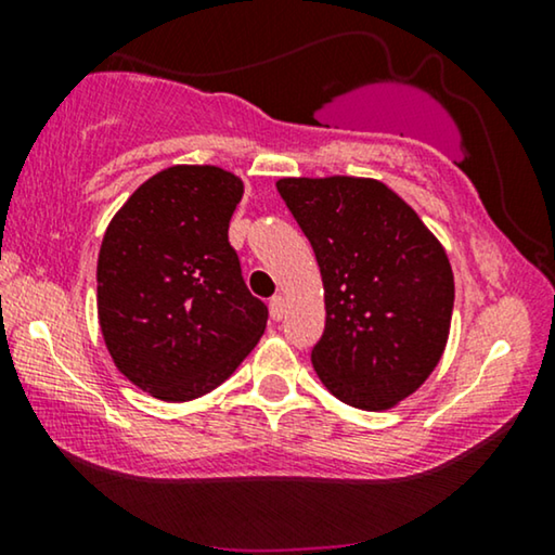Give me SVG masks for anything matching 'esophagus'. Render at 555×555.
<instances>
[{
  "label": "esophagus",
  "mask_w": 555,
  "mask_h": 555,
  "mask_svg": "<svg viewBox=\"0 0 555 555\" xmlns=\"http://www.w3.org/2000/svg\"><path fill=\"white\" fill-rule=\"evenodd\" d=\"M285 308H287V302H285L283 295H275V298L270 300V318H272V321H283Z\"/></svg>",
  "instance_id": "esophagus-1"
}]
</instances>
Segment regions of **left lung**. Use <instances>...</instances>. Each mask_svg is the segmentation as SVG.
I'll use <instances>...</instances> for the list:
<instances>
[{"label": "left lung", "instance_id": "obj_1", "mask_svg": "<svg viewBox=\"0 0 555 555\" xmlns=\"http://www.w3.org/2000/svg\"><path fill=\"white\" fill-rule=\"evenodd\" d=\"M278 192L313 245L325 331L310 361L333 397L384 412L412 397L450 338L442 242L397 192L361 177H287Z\"/></svg>", "mask_w": 555, "mask_h": 555}]
</instances>
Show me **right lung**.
Here are the masks:
<instances>
[{
  "mask_svg": "<svg viewBox=\"0 0 555 555\" xmlns=\"http://www.w3.org/2000/svg\"><path fill=\"white\" fill-rule=\"evenodd\" d=\"M245 184L219 166H169L128 196L98 253V321L116 369L164 401L217 389L257 346L268 306L230 245Z\"/></svg>",
  "mask_w": 555,
  "mask_h": 555,
  "instance_id": "1",
  "label": "right lung"
}]
</instances>
